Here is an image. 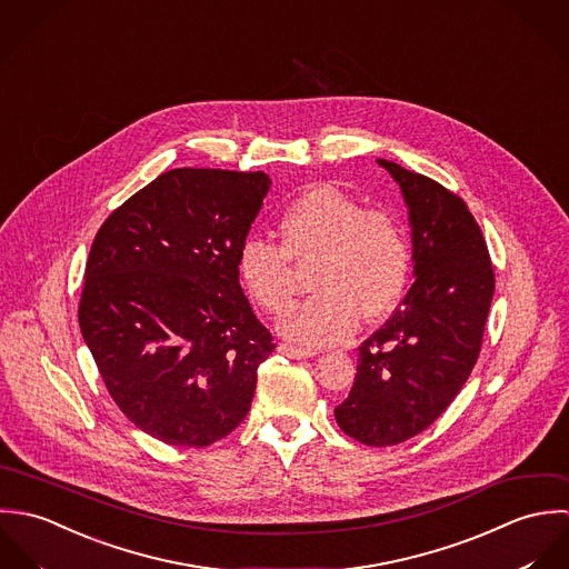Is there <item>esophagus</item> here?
<instances>
[{"instance_id":"esophagus-1","label":"esophagus","mask_w":569,"mask_h":569,"mask_svg":"<svg viewBox=\"0 0 569 569\" xmlns=\"http://www.w3.org/2000/svg\"><path fill=\"white\" fill-rule=\"evenodd\" d=\"M279 351L286 353V356H290V358H312V356H317V349L297 347V345H292V342H281V345H279Z\"/></svg>"}]
</instances>
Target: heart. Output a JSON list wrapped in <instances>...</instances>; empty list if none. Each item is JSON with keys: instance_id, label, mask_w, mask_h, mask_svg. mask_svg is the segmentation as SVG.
<instances>
[{"instance_id": "obj_1", "label": "heart", "mask_w": 569, "mask_h": 569, "mask_svg": "<svg viewBox=\"0 0 569 569\" xmlns=\"http://www.w3.org/2000/svg\"><path fill=\"white\" fill-rule=\"evenodd\" d=\"M279 243L246 239L234 270L246 297L266 315L295 299V263L310 264L308 301L281 319V332L303 345L349 339L358 319L376 323L402 301L413 272V243L402 222L367 209L335 187L319 184L295 198L277 218Z\"/></svg>"}]
</instances>
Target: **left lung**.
<instances>
[{
  "label": "left lung",
  "instance_id": "1",
  "mask_svg": "<svg viewBox=\"0 0 569 569\" xmlns=\"http://www.w3.org/2000/svg\"><path fill=\"white\" fill-rule=\"evenodd\" d=\"M402 189L413 227L416 281L387 323L358 347L342 431L393 447L431 427L468 380L483 339L495 270L466 202L440 182L378 160Z\"/></svg>",
  "mask_w": 569,
  "mask_h": 569
}]
</instances>
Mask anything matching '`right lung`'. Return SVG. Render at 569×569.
<instances>
[{"label":"right lung","mask_w":569,"mask_h":569,"mask_svg":"<svg viewBox=\"0 0 569 569\" xmlns=\"http://www.w3.org/2000/svg\"><path fill=\"white\" fill-rule=\"evenodd\" d=\"M268 187L263 171L171 169L94 237L81 335L124 418L164 445L202 449L234 431L277 347L234 270Z\"/></svg>","instance_id":"right-lung-1"}]
</instances>
